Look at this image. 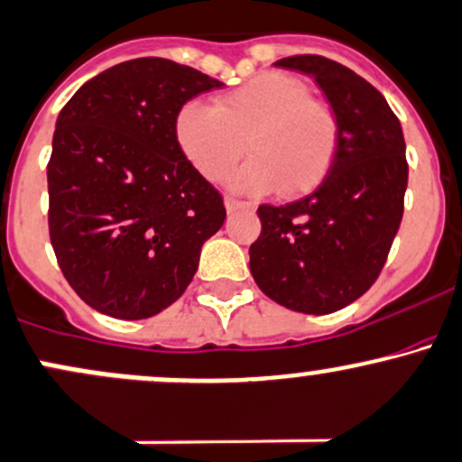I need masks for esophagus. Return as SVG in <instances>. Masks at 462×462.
Returning a JSON list of instances; mask_svg holds the SVG:
<instances>
[{
  "label": "esophagus",
  "instance_id": "34e87169",
  "mask_svg": "<svg viewBox=\"0 0 462 462\" xmlns=\"http://www.w3.org/2000/svg\"><path fill=\"white\" fill-rule=\"evenodd\" d=\"M226 208L232 215V212H239V210H252V204L250 201H241V199H235V197H227Z\"/></svg>",
  "mask_w": 462,
  "mask_h": 462
}]
</instances>
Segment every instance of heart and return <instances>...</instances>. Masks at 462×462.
Listing matches in <instances>:
<instances>
[{"label":"heart","instance_id":"1","mask_svg":"<svg viewBox=\"0 0 462 462\" xmlns=\"http://www.w3.org/2000/svg\"><path fill=\"white\" fill-rule=\"evenodd\" d=\"M175 138L208 181L227 180L247 149L254 157L235 175L236 189L302 195L336 164L339 118L331 105L311 98L300 79L265 72L219 96L217 105H181Z\"/></svg>","mask_w":462,"mask_h":462}]
</instances>
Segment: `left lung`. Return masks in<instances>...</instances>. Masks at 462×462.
Masks as SVG:
<instances>
[{
  "mask_svg": "<svg viewBox=\"0 0 462 462\" xmlns=\"http://www.w3.org/2000/svg\"><path fill=\"white\" fill-rule=\"evenodd\" d=\"M313 76L339 118V151L322 184L285 206H258L250 272L267 298L324 316L371 289L403 217V131L386 98L353 69L318 54L276 60Z\"/></svg>",
  "mask_w": 462,
  "mask_h": 462,
  "instance_id": "1",
  "label": "left lung"
}]
</instances>
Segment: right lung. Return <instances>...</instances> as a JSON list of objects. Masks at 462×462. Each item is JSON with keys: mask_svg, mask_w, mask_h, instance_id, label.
I'll list each match as a JSON object with an SVG mask.
<instances>
[{"mask_svg": "<svg viewBox=\"0 0 462 462\" xmlns=\"http://www.w3.org/2000/svg\"><path fill=\"white\" fill-rule=\"evenodd\" d=\"M221 80L134 59L60 109L48 162V227L65 281L91 309L142 320L173 305L226 221L221 192L180 149L175 116Z\"/></svg>", "mask_w": 462, "mask_h": 462, "instance_id": "add662e5", "label": "right lung"}]
</instances>
